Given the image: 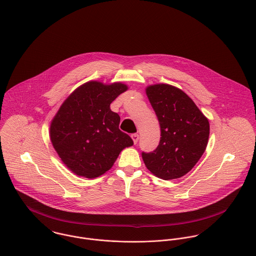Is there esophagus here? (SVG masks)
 <instances>
[{
    "instance_id": "esophagus-1",
    "label": "esophagus",
    "mask_w": 256,
    "mask_h": 256,
    "mask_svg": "<svg viewBox=\"0 0 256 256\" xmlns=\"http://www.w3.org/2000/svg\"><path fill=\"white\" fill-rule=\"evenodd\" d=\"M132 140H134V144H136V142H138L140 136H138V134H132Z\"/></svg>"
}]
</instances>
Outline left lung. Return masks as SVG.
<instances>
[{
	"label": "left lung",
	"instance_id": "obj_1",
	"mask_svg": "<svg viewBox=\"0 0 256 256\" xmlns=\"http://www.w3.org/2000/svg\"><path fill=\"white\" fill-rule=\"evenodd\" d=\"M160 126L158 148L142 156L148 170L168 180L192 170L204 154L210 136V122L194 100L182 90L166 84L146 90Z\"/></svg>",
	"mask_w": 256,
	"mask_h": 256
}]
</instances>
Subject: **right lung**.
Here are the masks:
<instances>
[{
	"mask_svg": "<svg viewBox=\"0 0 256 256\" xmlns=\"http://www.w3.org/2000/svg\"><path fill=\"white\" fill-rule=\"evenodd\" d=\"M128 86L88 82L74 90L52 118L50 136L62 162L78 176L94 178L108 172L120 152L134 144L120 128L110 104Z\"/></svg>",
	"mask_w": 256,
	"mask_h": 256,
	"instance_id": "1",
	"label": "right lung"
}]
</instances>
